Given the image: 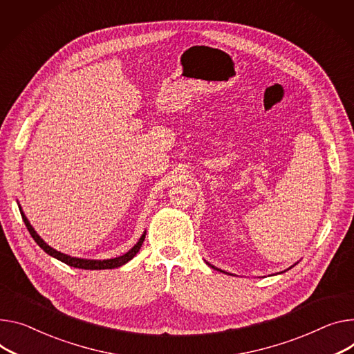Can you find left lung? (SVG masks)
Segmentation results:
<instances>
[{
  "label": "left lung",
  "instance_id": "1",
  "mask_svg": "<svg viewBox=\"0 0 354 354\" xmlns=\"http://www.w3.org/2000/svg\"><path fill=\"white\" fill-rule=\"evenodd\" d=\"M296 263H297V262H296ZM296 263H295V265H296ZM207 265H208V266H211V268H212V269H215V270H220V272H223V274H228V272H225V270H223V269H220V268H216V266H214V265H211V263H208V262H207ZM295 265H292V266H289V268H288V269H290V268H293V266H295ZM288 269H286V270H288ZM228 275H232V274H228Z\"/></svg>",
  "mask_w": 354,
  "mask_h": 354
}]
</instances>
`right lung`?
Instances as JSON below:
<instances>
[{"mask_svg":"<svg viewBox=\"0 0 354 354\" xmlns=\"http://www.w3.org/2000/svg\"><path fill=\"white\" fill-rule=\"evenodd\" d=\"M18 207H19V211H21V215H22V220H24L26 228H28L31 236L35 239V242L38 243V245H39L48 255H50L52 258H55V259H58V261H61V262H64V263H66V265H69V266L79 268V269H92V270H95V269H113V268H119V266L127 263L129 261H131V259L136 257V254H138V252L140 251V248H142V245H143V241H145V238H146V231H145V232L142 234V236L139 238V241L134 243V247H133L131 250H129L126 254H123V255H120V257L111 258V259H86V258L71 257V255H66V254H64V252H61V251H57V250H53L52 247H49L48 243L38 235V232L34 230V227L31 225V223L28 221V218H26V215L24 214L21 205H18Z\"/></svg>","mask_w":354,"mask_h":354,"instance_id":"1","label":"right lung"}]
</instances>
